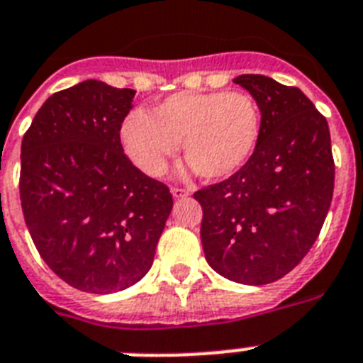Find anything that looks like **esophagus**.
<instances>
[{
  "instance_id": "obj_1",
  "label": "esophagus",
  "mask_w": 363,
  "mask_h": 363,
  "mask_svg": "<svg viewBox=\"0 0 363 363\" xmlns=\"http://www.w3.org/2000/svg\"><path fill=\"white\" fill-rule=\"evenodd\" d=\"M172 194H173V197H175V199H182V197L190 196V191H188L186 188H179V186H173Z\"/></svg>"
}]
</instances>
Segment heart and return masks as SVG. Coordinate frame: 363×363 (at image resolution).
Wrapping results in <instances>:
<instances>
[{"label":"heart","instance_id":"b5f03b06","mask_svg":"<svg viewBox=\"0 0 363 363\" xmlns=\"http://www.w3.org/2000/svg\"><path fill=\"white\" fill-rule=\"evenodd\" d=\"M261 108L240 91H182L155 106L134 110L121 125L126 156L149 177L166 172L181 141L184 160L207 181L242 169L261 138Z\"/></svg>","mask_w":363,"mask_h":363}]
</instances>
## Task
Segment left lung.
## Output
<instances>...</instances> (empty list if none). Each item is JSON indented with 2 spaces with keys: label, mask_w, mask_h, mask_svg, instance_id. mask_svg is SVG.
Wrapping results in <instances>:
<instances>
[{
  "label": "left lung",
  "mask_w": 363,
  "mask_h": 363,
  "mask_svg": "<svg viewBox=\"0 0 363 363\" xmlns=\"http://www.w3.org/2000/svg\"><path fill=\"white\" fill-rule=\"evenodd\" d=\"M261 108V138L248 164L194 194L201 244L220 276L244 285L284 278L319 237L334 194L325 115L298 89L261 74L235 78Z\"/></svg>",
  "instance_id": "1"
}]
</instances>
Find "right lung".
Returning <instances> with one entry per match:
<instances>
[{"label":"right lung","mask_w":363,"mask_h":363,"mask_svg":"<svg viewBox=\"0 0 363 363\" xmlns=\"http://www.w3.org/2000/svg\"><path fill=\"white\" fill-rule=\"evenodd\" d=\"M134 95L85 79L50 96L22 140L29 235L44 263L85 293L138 284L173 207L169 188L140 172L121 145Z\"/></svg>","instance_id":"1"}]
</instances>
